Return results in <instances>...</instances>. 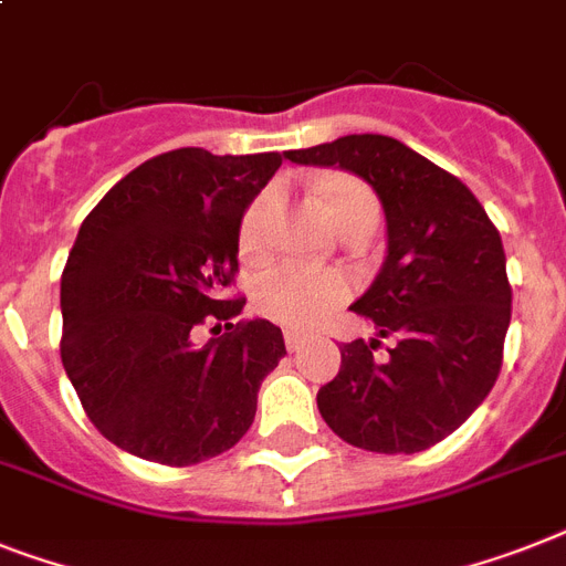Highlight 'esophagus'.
Wrapping results in <instances>:
<instances>
[{"instance_id": "34e87169", "label": "esophagus", "mask_w": 566, "mask_h": 566, "mask_svg": "<svg viewBox=\"0 0 566 566\" xmlns=\"http://www.w3.org/2000/svg\"><path fill=\"white\" fill-rule=\"evenodd\" d=\"M302 343H305V334H302V331H284V346H287V352H296Z\"/></svg>"}]
</instances>
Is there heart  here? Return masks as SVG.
Wrapping results in <instances>:
<instances>
[{
    "label": "heart",
    "instance_id": "obj_1",
    "mask_svg": "<svg viewBox=\"0 0 566 566\" xmlns=\"http://www.w3.org/2000/svg\"><path fill=\"white\" fill-rule=\"evenodd\" d=\"M319 200L343 232L357 220L378 223V200L360 179L334 174L319 182ZM279 191L273 186L252 197L238 223V250L243 259H261L270 247V218H273ZM352 293L346 275L328 270H311L293 261H282L264 270L255 282V305L273 323L287 328H314L334 314Z\"/></svg>",
    "mask_w": 566,
    "mask_h": 566
}]
</instances>
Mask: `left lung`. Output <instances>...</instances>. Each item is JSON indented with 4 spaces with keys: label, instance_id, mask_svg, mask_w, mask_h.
Masks as SVG:
<instances>
[{
    "label": "left lung",
    "instance_id": "8db88e82",
    "mask_svg": "<svg viewBox=\"0 0 566 566\" xmlns=\"http://www.w3.org/2000/svg\"><path fill=\"white\" fill-rule=\"evenodd\" d=\"M298 165H337L378 191L389 255L352 305L389 339L343 343L337 378L316 392L325 424L371 453H418L485 401L503 366L512 284L506 252L471 188L403 142L360 133L287 150Z\"/></svg>",
    "mask_w": 566,
    "mask_h": 566
}]
</instances>
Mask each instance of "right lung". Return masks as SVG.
<instances>
[{
    "mask_svg": "<svg viewBox=\"0 0 566 566\" xmlns=\"http://www.w3.org/2000/svg\"><path fill=\"white\" fill-rule=\"evenodd\" d=\"M282 154H159L86 214L60 279V360L104 439L133 457L186 468L250 430L282 328L241 319L238 223ZM200 324L223 327L197 349Z\"/></svg>",
    "mask_w": 566,
    "mask_h": 566,
    "instance_id": "obj_1",
    "label": "right lung"
}]
</instances>
